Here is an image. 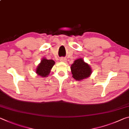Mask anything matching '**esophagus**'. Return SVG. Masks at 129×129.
Returning <instances> with one entry per match:
<instances>
[{
    "label": "esophagus",
    "mask_w": 129,
    "mask_h": 129,
    "mask_svg": "<svg viewBox=\"0 0 129 129\" xmlns=\"http://www.w3.org/2000/svg\"><path fill=\"white\" fill-rule=\"evenodd\" d=\"M60 61H62V62H65L67 61V59L65 58H63V57H61V58H60Z\"/></svg>",
    "instance_id": "obj_1"
}]
</instances>
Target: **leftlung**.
Segmentation results:
<instances>
[{
    "label": "left lung",
    "mask_w": 129,
    "mask_h": 129,
    "mask_svg": "<svg viewBox=\"0 0 129 129\" xmlns=\"http://www.w3.org/2000/svg\"><path fill=\"white\" fill-rule=\"evenodd\" d=\"M72 77L76 80L80 81L90 76L92 69L87 63L85 62L83 58L76 60L71 67Z\"/></svg>",
    "instance_id": "1"
}]
</instances>
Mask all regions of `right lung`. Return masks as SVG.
I'll list each match as a JSON object with an SVG mask.
<instances>
[{
	"instance_id": "right-lung-1",
	"label": "right lung",
	"mask_w": 129,
	"mask_h": 129,
	"mask_svg": "<svg viewBox=\"0 0 129 129\" xmlns=\"http://www.w3.org/2000/svg\"><path fill=\"white\" fill-rule=\"evenodd\" d=\"M55 62L53 60L43 58L36 69L37 74L43 77L48 76Z\"/></svg>"
}]
</instances>
